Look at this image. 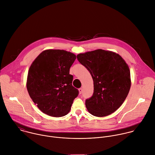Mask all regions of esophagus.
Returning a JSON list of instances; mask_svg holds the SVG:
<instances>
[{
	"label": "esophagus",
	"mask_w": 155,
	"mask_h": 155,
	"mask_svg": "<svg viewBox=\"0 0 155 155\" xmlns=\"http://www.w3.org/2000/svg\"><path fill=\"white\" fill-rule=\"evenodd\" d=\"M78 91H79V93H80V94H81L82 92H83V88H80V89H78Z\"/></svg>",
	"instance_id": "obj_1"
}]
</instances>
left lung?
Returning a JSON list of instances; mask_svg holds the SVG:
<instances>
[{
  "instance_id": "left-lung-1",
  "label": "left lung",
  "mask_w": 155,
  "mask_h": 155,
  "mask_svg": "<svg viewBox=\"0 0 155 155\" xmlns=\"http://www.w3.org/2000/svg\"><path fill=\"white\" fill-rule=\"evenodd\" d=\"M77 58L93 78V95L86 100L88 111L96 117L116 111L130 88L128 65L119 54L101 49L79 54Z\"/></svg>"
}]
</instances>
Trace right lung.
Segmentation results:
<instances>
[{
    "label": "right lung",
    "instance_id": "add662e5",
    "mask_svg": "<svg viewBox=\"0 0 155 155\" xmlns=\"http://www.w3.org/2000/svg\"><path fill=\"white\" fill-rule=\"evenodd\" d=\"M76 56L61 50L42 51L29 68L27 89L33 102L44 113L62 117L70 111L79 91L72 84L69 69Z\"/></svg>",
    "mask_w": 155,
    "mask_h": 155
}]
</instances>
